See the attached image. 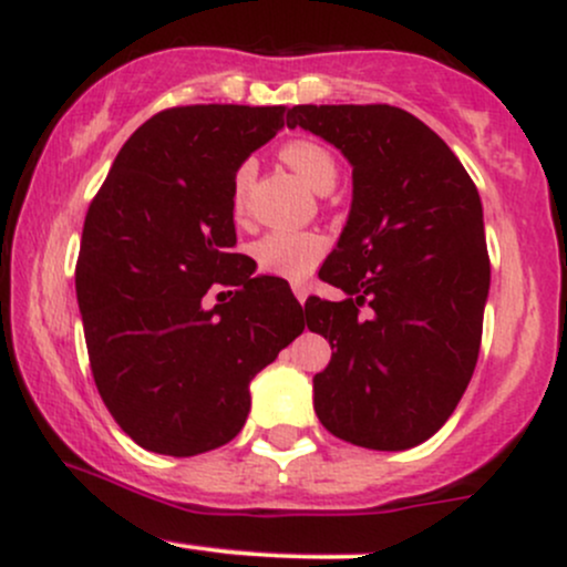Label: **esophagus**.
I'll return each mask as SVG.
<instances>
[{
  "label": "esophagus",
  "mask_w": 567,
  "mask_h": 567,
  "mask_svg": "<svg viewBox=\"0 0 567 567\" xmlns=\"http://www.w3.org/2000/svg\"><path fill=\"white\" fill-rule=\"evenodd\" d=\"M292 292H296V298H298V303H306V296H309V288H306L303 282H296L292 285Z\"/></svg>",
  "instance_id": "esophagus-1"
}]
</instances>
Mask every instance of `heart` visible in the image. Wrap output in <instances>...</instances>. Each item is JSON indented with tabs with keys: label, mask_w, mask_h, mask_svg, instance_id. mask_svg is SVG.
Segmentation results:
<instances>
[{
	"label": "heart",
	"mask_w": 567,
	"mask_h": 567,
	"mask_svg": "<svg viewBox=\"0 0 567 567\" xmlns=\"http://www.w3.org/2000/svg\"><path fill=\"white\" fill-rule=\"evenodd\" d=\"M279 157L288 167L298 173V178L315 192H330L338 181V162L328 146L311 138H292L279 148ZM252 162H243L231 178V213L243 218L247 192L252 184ZM328 250V239L320 231L311 229H277L264 234L258 243H252L250 256L264 275L301 282L317 269Z\"/></svg>",
	"instance_id": "obj_1"
}]
</instances>
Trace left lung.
I'll return each mask as SVG.
<instances>
[{"label":"left lung","instance_id":"8db88e82","mask_svg":"<svg viewBox=\"0 0 567 567\" xmlns=\"http://www.w3.org/2000/svg\"><path fill=\"white\" fill-rule=\"evenodd\" d=\"M351 162L354 199L306 324L336 354L315 375L317 419L373 451L421 445L451 419L483 341L491 258L477 186L445 141L389 103L292 106Z\"/></svg>","mask_w":567,"mask_h":567}]
</instances>
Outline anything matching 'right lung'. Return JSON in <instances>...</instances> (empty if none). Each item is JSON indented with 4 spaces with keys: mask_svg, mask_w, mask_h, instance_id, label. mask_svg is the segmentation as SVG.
Listing matches in <instances>:
<instances>
[{
    "mask_svg": "<svg viewBox=\"0 0 567 567\" xmlns=\"http://www.w3.org/2000/svg\"><path fill=\"white\" fill-rule=\"evenodd\" d=\"M282 125L285 106L165 109L90 202L76 258L90 370L146 451L186 458L237 437L252 375L303 333L290 288L231 252V178ZM210 289L219 303L207 310Z\"/></svg>",
    "mask_w": 567,
    "mask_h": 567,
    "instance_id": "add662e5",
    "label": "right lung"
}]
</instances>
